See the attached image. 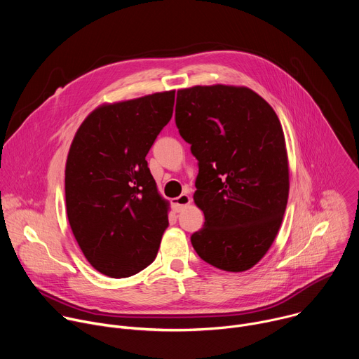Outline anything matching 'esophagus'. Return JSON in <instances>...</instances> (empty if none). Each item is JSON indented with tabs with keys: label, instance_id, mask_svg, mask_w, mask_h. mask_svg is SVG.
<instances>
[{
	"label": "esophagus",
	"instance_id": "obj_1",
	"mask_svg": "<svg viewBox=\"0 0 359 359\" xmlns=\"http://www.w3.org/2000/svg\"><path fill=\"white\" fill-rule=\"evenodd\" d=\"M190 203H191V198H190L189 194H180L179 197H176V198L172 200V208H173V210H175L176 213H179V212H182L183 209H186Z\"/></svg>",
	"mask_w": 359,
	"mask_h": 359
}]
</instances>
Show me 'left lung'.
Instances as JSON below:
<instances>
[{
    "instance_id": "obj_1",
    "label": "left lung",
    "mask_w": 359,
    "mask_h": 359,
    "mask_svg": "<svg viewBox=\"0 0 359 359\" xmlns=\"http://www.w3.org/2000/svg\"><path fill=\"white\" fill-rule=\"evenodd\" d=\"M176 126L198 161L193 198L206 222L193 248L216 269H251L271 247L288 200L278 116L250 88L191 86L177 90Z\"/></svg>"
}]
</instances>
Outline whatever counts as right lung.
<instances>
[{"label":"right lung","mask_w":359,"mask_h":359,"mask_svg":"<svg viewBox=\"0 0 359 359\" xmlns=\"http://www.w3.org/2000/svg\"><path fill=\"white\" fill-rule=\"evenodd\" d=\"M175 90L105 104L71 143L67 215L89 264L112 278L137 274L156 259L169 226L146 155L173 115Z\"/></svg>","instance_id":"1"}]
</instances>
